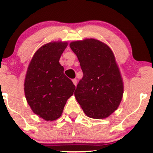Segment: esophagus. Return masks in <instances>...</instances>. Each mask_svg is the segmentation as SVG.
Listing matches in <instances>:
<instances>
[{
    "label": "esophagus",
    "instance_id": "obj_1",
    "mask_svg": "<svg viewBox=\"0 0 153 153\" xmlns=\"http://www.w3.org/2000/svg\"><path fill=\"white\" fill-rule=\"evenodd\" d=\"M72 82H73L74 85L76 86L77 85V79H76V78H75V79H72Z\"/></svg>",
    "mask_w": 153,
    "mask_h": 153
}]
</instances>
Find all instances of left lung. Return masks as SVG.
<instances>
[{
	"instance_id": "8db88e82",
	"label": "left lung",
	"mask_w": 153,
	"mask_h": 153,
	"mask_svg": "<svg viewBox=\"0 0 153 153\" xmlns=\"http://www.w3.org/2000/svg\"><path fill=\"white\" fill-rule=\"evenodd\" d=\"M84 73L75 91L77 101L88 117L103 119L120 105L124 83L115 55L106 44L86 38L71 42Z\"/></svg>"
}]
</instances>
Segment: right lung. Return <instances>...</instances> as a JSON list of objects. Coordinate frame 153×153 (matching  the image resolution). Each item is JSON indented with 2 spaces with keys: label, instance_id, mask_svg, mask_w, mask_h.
Here are the masks:
<instances>
[{
  "label": "right lung",
  "instance_id": "obj_1",
  "mask_svg": "<svg viewBox=\"0 0 153 153\" xmlns=\"http://www.w3.org/2000/svg\"><path fill=\"white\" fill-rule=\"evenodd\" d=\"M67 45L66 41L43 45L34 54L26 74L24 92L27 103L34 113L47 121L61 117L75 89L59 63Z\"/></svg>",
  "mask_w": 153,
  "mask_h": 153
}]
</instances>
